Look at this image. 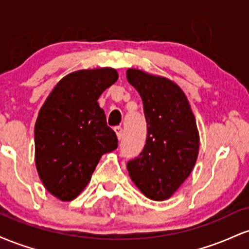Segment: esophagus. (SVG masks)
I'll return each mask as SVG.
<instances>
[{"label": "esophagus", "instance_id": "obj_1", "mask_svg": "<svg viewBox=\"0 0 249 249\" xmlns=\"http://www.w3.org/2000/svg\"><path fill=\"white\" fill-rule=\"evenodd\" d=\"M115 132L117 134V138H118L119 141H121V139L123 138V130H122V127L121 126H116L115 127Z\"/></svg>", "mask_w": 249, "mask_h": 249}]
</instances>
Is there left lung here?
I'll use <instances>...</instances> for the list:
<instances>
[{
  "mask_svg": "<svg viewBox=\"0 0 249 249\" xmlns=\"http://www.w3.org/2000/svg\"><path fill=\"white\" fill-rule=\"evenodd\" d=\"M127 81L142 97L146 144L127 162L130 178L154 201L170 199L188 178L199 153V131L187 97L166 77L127 69Z\"/></svg>",
  "mask_w": 249,
  "mask_h": 249,
  "instance_id": "obj_1",
  "label": "left lung"
}]
</instances>
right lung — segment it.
I'll return each instance as SVG.
<instances>
[{"mask_svg":"<svg viewBox=\"0 0 249 249\" xmlns=\"http://www.w3.org/2000/svg\"><path fill=\"white\" fill-rule=\"evenodd\" d=\"M117 79L112 68L73 71L57 83L39 110L36 168L48 192L62 201L76 199L103 154L118 146L97 102Z\"/></svg>","mask_w":249,"mask_h":249,"instance_id":"add662e5","label":"right lung"}]
</instances>
